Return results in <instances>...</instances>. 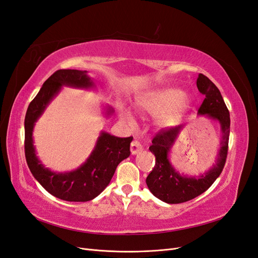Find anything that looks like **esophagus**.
Instances as JSON below:
<instances>
[{"mask_svg": "<svg viewBox=\"0 0 258 258\" xmlns=\"http://www.w3.org/2000/svg\"><path fill=\"white\" fill-rule=\"evenodd\" d=\"M130 151H131L132 155H136L142 151V145L140 144V142H138V141H132V143L130 145Z\"/></svg>", "mask_w": 258, "mask_h": 258, "instance_id": "obj_1", "label": "esophagus"}]
</instances>
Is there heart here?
Masks as SVG:
<instances>
[{"mask_svg": "<svg viewBox=\"0 0 258 258\" xmlns=\"http://www.w3.org/2000/svg\"><path fill=\"white\" fill-rule=\"evenodd\" d=\"M138 106L140 111L150 114L159 115L157 122L161 127H169L181 120L190 107L189 100L183 97V92L178 89H162L148 93L139 100ZM120 118L128 126H135V117L130 111L122 108Z\"/></svg>", "mask_w": 258, "mask_h": 258, "instance_id": "obj_1", "label": "heart"}]
</instances>
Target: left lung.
<instances>
[{
	"label": "left lung",
	"instance_id": "8db88e82",
	"mask_svg": "<svg viewBox=\"0 0 258 258\" xmlns=\"http://www.w3.org/2000/svg\"><path fill=\"white\" fill-rule=\"evenodd\" d=\"M197 87L202 95L206 96L199 107L198 114L207 115L210 118L220 122L222 130L221 148L216 163L208 172L200 176H185L175 171L168 159L170 148L172 147L184 124L162 129L154 137L150 151L155 155L156 161L152 172L146 177V184L155 197L170 205L189 201L205 192L222 173L227 158L230 132L228 108L224 102L220 90L206 75L199 74Z\"/></svg>",
	"mask_w": 258,
	"mask_h": 258
}]
</instances>
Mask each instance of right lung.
<instances>
[{"label":"right lung","instance_id":"add662e5","mask_svg":"<svg viewBox=\"0 0 258 258\" xmlns=\"http://www.w3.org/2000/svg\"><path fill=\"white\" fill-rule=\"evenodd\" d=\"M62 86L91 88L93 82L86 71L58 70L46 81L36 97L31 101L25 118V154L31 173L52 196L66 201L85 202L96 198L111 182L119 162L129 157L132 137L117 138L102 132L95 150L85 163L66 173L52 172L38 160L33 145L32 132L35 121ZM112 108L107 113L111 114Z\"/></svg>","mask_w":258,"mask_h":258}]
</instances>
